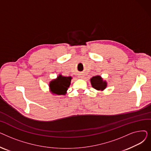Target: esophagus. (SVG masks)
<instances>
[{"label": "esophagus", "instance_id": "esophagus-1", "mask_svg": "<svg viewBox=\"0 0 151 151\" xmlns=\"http://www.w3.org/2000/svg\"><path fill=\"white\" fill-rule=\"evenodd\" d=\"M79 78H83V76L82 75H80V76H79Z\"/></svg>", "mask_w": 151, "mask_h": 151}]
</instances>
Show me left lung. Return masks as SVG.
Wrapping results in <instances>:
<instances>
[{"label": "left lung", "mask_w": 151, "mask_h": 151, "mask_svg": "<svg viewBox=\"0 0 151 151\" xmlns=\"http://www.w3.org/2000/svg\"><path fill=\"white\" fill-rule=\"evenodd\" d=\"M91 84L93 88L97 90H104L106 87V81H104L100 76H93L91 79Z\"/></svg>", "instance_id": "left-lung-1"}]
</instances>
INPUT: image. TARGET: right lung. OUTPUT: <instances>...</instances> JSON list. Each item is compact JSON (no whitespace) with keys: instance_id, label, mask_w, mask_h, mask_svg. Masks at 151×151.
<instances>
[{"instance_id":"1","label":"right lung","mask_w":151,"mask_h":151,"mask_svg":"<svg viewBox=\"0 0 151 151\" xmlns=\"http://www.w3.org/2000/svg\"><path fill=\"white\" fill-rule=\"evenodd\" d=\"M71 78L59 75L56 80L50 83V88L52 93L58 95H64L69 88Z\"/></svg>"}]
</instances>
